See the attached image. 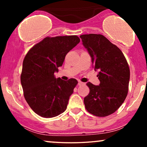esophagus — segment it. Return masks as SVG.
<instances>
[{"mask_svg":"<svg viewBox=\"0 0 147 147\" xmlns=\"http://www.w3.org/2000/svg\"><path fill=\"white\" fill-rule=\"evenodd\" d=\"M84 83H83V82H78V85L79 86H82V85H84Z\"/></svg>","mask_w":147,"mask_h":147,"instance_id":"obj_1","label":"esophagus"}]
</instances>
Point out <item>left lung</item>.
<instances>
[{
  "mask_svg": "<svg viewBox=\"0 0 147 147\" xmlns=\"http://www.w3.org/2000/svg\"><path fill=\"white\" fill-rule=\"evenodd\" d=\"M82 43L92 59L100 82L99 86L88 82L90 92L84 97L86 110L97 117L111 115L120 107L129 90L130 70L120 49L102 34L81 35Z\"/></svg>",
  "mask_w": 147,
  "mask_h": 147,
  "instance_id": "8db88e82",
  "label": "left lung"
}]
</instances>
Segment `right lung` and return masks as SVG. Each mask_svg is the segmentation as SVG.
Here are the masks:
<instances>
[{
  "label": "right lung",
  "instance_id": "right-lung-1",
  "mask_svg": "<svg viewBox=\"0 0 147 147\" xmlns=\"http://www.w3.org/2000/svg\"><path fill=\"white\" fill-rule=\"evenodd\" d=\"M80 42L77 36L45 37L28 51L23 62L21 82L28 105L43 117H56L65 111L78 84L55 77L65 55Z\"/></svg>",
  "mask_w": 147,
  "mask_h": 147
}]
</instances>
